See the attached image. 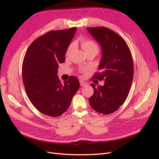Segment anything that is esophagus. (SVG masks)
Segmentation results:
<instances>
[{"instance_id":"obj_1","label":"esophagus","mask_w":159,"mask_h":159,"mask_svg":"<svg viewBox=\"0 0 159 159\" xmlns=\"http://www.w3.org/2000/svg\"><path fill=\"white\" fill-rule=\"evenodd\" d=\"M80 85L81 86V87H83V86L87 85V83L84 82V81H80Z\"/></svg>"}]
</instances>
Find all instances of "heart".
<instances>
[{"label":"heart","instance_id":"b5f03b06","mask_svg":"<svg viewBox=\"0 0 159 159\" xmlns=\"http://www.w3.org/2000/svg\"><path fill=\"white\" fill-rule=\"evenodd\" d=\"M80 44L86 55L89 54H94L96 55L98 54L99 51V46L93 40L87 39V38H83L80 40ZM75 44L74 43H71L66 49L65 53L66 57H69L71 54V53L73 52Z\"/></svg>","mask_w":159,"mask_h":159}]
</instances>
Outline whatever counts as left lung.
Wrapping results in <instances>:
<instances>
[{
    "label": "left lung",
    "instance_id": "obj_1",
    "mask_svg": "<svg viewBox=\"0 0 159 159\" xmlns=\"http://www.w3.org/2000/svg\"><path fill=\"white\" fill-rule=\"evenodd\" d=\"M88 32L102 46V57L99 71L92 78L104 80L95 87L89 99L95 111L109 115L119 109L129 95L133 78V61L131 50L123 38L107 28L89 27Z\"/></svg>",
    "mask_w": 159,
    "mask_h": 159
}]
</instances>
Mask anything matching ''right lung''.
Masks as SVG:
<instances>
[{
    "label": "right lung",
    "instance_id": "add662e5",
    "mask_svg": "<svg viewBox=\"0 0 159 159\" xmlns=\"http://www.w3.org/2000/svg\"><path fill=\"white\" fill-rule=\"evenodd\" d=\"M76 29L46 32L32 43L24 57L22 70L26 93L36 109L48 116L59 117L66 112L80 88L75 77L71 75L61 84L57 75Z\"/></svg>",
    "mask_w": 159,
    "mask_h": 159
}]
</instances>
